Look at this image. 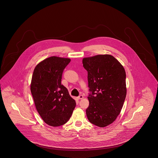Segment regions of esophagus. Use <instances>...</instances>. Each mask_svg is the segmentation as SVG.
I'll return each mask as SVG.
<instances>
[{
    "label": "esophagus",
    "instance_id": "1",
    "mask_svg": "<svg viewBox=\"0 0 158 158\" xmlns=\"http://www.w3.org/2000/svg\"><path fill=\"white\" fill-rule=\"evenodd\" d=\"M83 98H84V97H83V95H80V96L78 97V99H83Z\"/></svg>",
    "mask_w": 158,
    "mask_h": 158
}]
</instances>
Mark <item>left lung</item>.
Wrapping results in <instances>:
<instances>
[{"label":"left lung","instance_id":"obj_1","mask_svg":"<svg viewBox=\"0 0 158 158\" xmlns=\"http://www.w3.org/2000/svg\"><path fill=\"white\" fill-rule=\"evenodd\" d=\"M88 72L91 94L86 115L91 124L105 127L119 115L127 94L126 74L121 64L110 55H98L83 59Z\"/></svg>","mask_w":158,"mask_h":158}]
</instances>
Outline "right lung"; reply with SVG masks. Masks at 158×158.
<instances>
[{
  "instance_id": "obj_1",
  "label": "right lung",
  "mask_w": 158,
  "mask_h": 158,
  "mask_svg": "<svg viewBox=\"0 0 158 158\" xmlns=\"http://www.w3.org/2000/svg\"><path fill=\"white\" fill-rule=\"evenodd\" d=\"M70 61L53 56L39 62L34 69L30 90L34 104L44 122L52 127L65 124L76 105L61 84L63 71Z\"/></svg>"
}]
</instances>
